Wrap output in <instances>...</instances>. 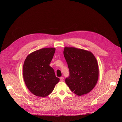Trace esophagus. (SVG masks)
Returning <instances> with one entry per match:
<instances>
[{"mask_svg": "<svg viewBox=\"0 0 122 122\" xmlns=\"http://www.w3.org/2000/svg\"><path fill=\"white\" fill-rule=\"evenodd\" d=\"M60 81H63L64 80V77H60Z\"/></svg>", "mask_w": 122, "mask_h": 122, "instance_id": "34e87169", "label": "esophagus"}]
</instances>
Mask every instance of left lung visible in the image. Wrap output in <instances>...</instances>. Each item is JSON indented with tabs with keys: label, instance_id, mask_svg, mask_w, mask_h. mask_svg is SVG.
Masks as SVG:
<instances>
[{
	"label": "left lung",
	"instance_id": "8db88e82",
	"mask_svg": "<svg viewBox=\"0 0 122 122\" xmlns=\"http://www.w3.org/2000/svg\"><path fill=\"white\" fill-rule=\"evenodd\" d=\"M64 56L69 69L65 81L69 89L78 96L90 92L98 78L96 58L90 51L74 47H65Z\"/></svg>",
	"mask_w": 122,
	"mask_h": 122
}]
</instances>
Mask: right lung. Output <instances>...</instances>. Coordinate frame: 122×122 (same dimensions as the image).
I'll return each instance as SVG.
<instances>
[{"instance_id": "right-lung-1", "label": "right lung", "mask_w": 122, "mask_h": 122, "mask_svg": "<svg viewBox=\"0 0 122 122\" xmlns=\"http://www.w3.org/2000/svg\"><path fill=\"white\" fill-rule=\"evenodd\" d=\"M55 48L35 51L26 58L23 77L27 87L34 95L45 97L51 94L59 81L50 64L55 53Z\"/></svg>"}]
</instances>
